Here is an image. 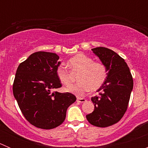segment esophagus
Here are the masks:
<instances>
[{
	"label": "esophagus",
	"mask_w": 148,
	"mask_h": 148,
	"mask_svg": "<svg viewBox=\"0 0 148 148\" xmlns=\"http://www.w3.org/2000/svg\"><path fill=\"white\" fill-rule=\"evenodd\" d=\"M86 99H84V98H81V97H77V102H81V103H83V102H86Z\"/></svg>",
	"instance_id": "esophagus-1"
}]
</instances>
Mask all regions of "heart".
Wrapping results in <instances>:
<instances>
[{
	"mask_svg": "<svg viewBox=\"0 0 148 148\" xmlns=\"http://www.w3.org/2000/svg\"><path fill=\"white\" fill-rule=\"evenodd\" d=\"M72 74L79 72L77 84L65 89L67 92L82 97L89 90H97L102 86L107 77L106 66L100 62H95L89 56L78 53L67 62ZM64 65H59L56 74L62 84L69 85L71 82V74Z\"/></svg>",
	"mask_w": 148,
	"mask_h": 148,
	"instance_id": "1",
	"label": "heart"
}]
</instances>
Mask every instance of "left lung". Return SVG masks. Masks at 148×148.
Returning <instances> with one entry per match:
<instances>
[{"label":"left lung","mask_w":148,"mask_h":148,"mask_svg":"<svg viewBox=\"0 0 148 148\" xmlns=\"http://www.w3.org/2000/svg\"><path fill=\"white\" fill-rule=\"evenodd\" d=\"M92 51L106 66L107 77L97 90L99 96L91 99L95 110L86 117L92 125L106 127L123 117L133 88V79L126 62L114 51L105 47H97Z\"/></svg>","instance_id":"left-lung-1"}]
</instances>
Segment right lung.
I'll return each mask as SVG.
<instances>
[{"label":"right lung","mask_w":148,"mask_h":148,"mask_svg":"<svg viewBox=\"0 0 148 148\" xmlns=\"http://www.w3.org/2000/svg\"><path fill=\"white\" fill-rule=\"evenodd\" d=\"M59 59L55 53L35 52L16 70L15 99L25 118L41 129H53L63 123L67 108L77 99L69 92H53L62 86L56 74Z\"/></svg>","instance_id":"obj_1"}]
</instances>
